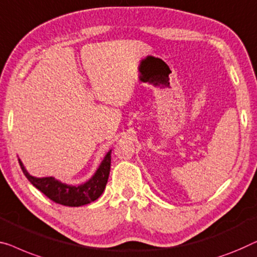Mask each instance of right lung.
<instances>
[{"instance_id": "add662e5", "label": "right lung", "mask_w": 257, "mask_h": 257, "mask_svg": "<svg viewBox=\"0 0 257 257\" xmlns=\"http://www.w3.org/2000/svg\"><path fill=\"white\" fill-rule=\"evenodd\" d=\"M111 151L104 156L98 168L88 181L80 184H67L53 176L36 177L30 174L22 160L18 158L21 168L33 187L42 191L53 202L65 206H82L101 197L106 187L111 167Z\"/></svg>"}]
</instances>
